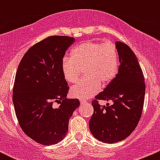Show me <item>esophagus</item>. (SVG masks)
<instances>
[{"label":"esophagus","mask_w":160,"mask_h":160,"mask_svg":"<svg viewBox=\"0 0 160 160\" xmlns=\"http://www.w3.org/2000/svg\"><path fill=\"white\" fill-rule=\"evenodd\" d=\"M80 103L81 104H84V103H86V100H80Z\"/></svg>","instance_id":"1"}]
</instances>
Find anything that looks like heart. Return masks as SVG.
Returning <instances> with one entry per match:
<instances>
[{
  "instance_id": "obj_1",
  "label": "heart",
  "mask_w": 160,
  "mask_h": 160,
  "mask_svg": "<svg viewBox=\"0 0 160 160\" xmlns=\"http://www.w3.org/2000/svg\"><path fill=\"white\" fill-rule=\"evenodd\" d=\"M118 56L115 45L86 41L74 48L71 58L64 57L61 63L62 75L69 83H77L84 72L85 77L72 87L70 93L80 99L96 94L101 84L110 83L117 73Z\"/></svg>"
}]
</instances>
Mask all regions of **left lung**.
Here are the masks:
<instances>
[{"label": "left lung", "mask_w": 160, "mask_h": 160, "mask_svg": "<svg viewBox=\"0 0 160 160\" xmlns=\"http://www.w3.org/2000/svg\"><path fill=\"white\" fill-rule=\"evenodd\" d=\"M115 46L120 62L118 73L92 101L93 113L89 122L94 138L110 144L125 139L136 128L146 92L144 76L135 54L123 42H117ZM99 99L112 100L113 104L101 106Z\"/></svg>", "instance_id": "8db88e82"}]
</instances>
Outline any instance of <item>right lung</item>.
Here are the masks:
<instances>
[{
	"label": "right lung",
	"instance_id": "right-lung-1",
	"mask_svg": "<svg viewBox=\"0 0 160 160\" xmlns=\"http://www.w3.org/2000/svg\"><path fill=\"white\" fill-rule=\"evenodd\" d=\"M74 41L64 35L47 37L29 48L18 67L12 95L16 117L25 135L43 146L63 139L69 120L80 106L78 99L67 98L70 88L61 69Z\"/></svg>",
	"mask_w": 160,
	"mask_h": 160
}]
</instances>
